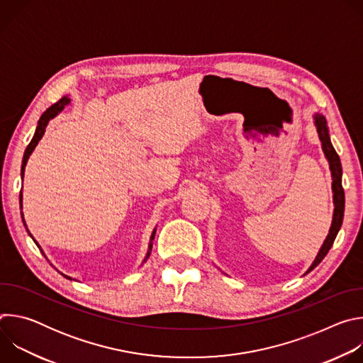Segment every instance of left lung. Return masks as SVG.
<instances>
[{
  "instance_id": "8db88e82",
  "label": "left lung",
  "mask_w": 363,
  "mask_h": 363,
  "mask_svg": "<svg viewBox=\"0 0 363 363\" xmlns=\"http://www.w3.org/2000/svg\"><path fill=\"white\" fill-rule=\"evenodd\" d=\"M315 119V125L319 133V139L322 142V149L325 152V157L329 162V168L332 172V191H333V203H335V211H333V220H332V225L329 230V234L323 242V245L320 247L315 262L312 263V266L308 267V270L306 272L310 273L312 272L322 260L326 257V254L329 252V250L333 245V241L342 227V221H343V213H345V191L342 186V164L339 160V155L336 153L332 142H330V136H329V129H328V122L325 119L323 115L320 113H315L313 116Z\"/></svg>"
}]
</instances>
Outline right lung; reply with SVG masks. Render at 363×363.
<instances>
[{
    "mask_svg": "<svg viewBox=\"0 0 363 363\" xmlns=\"http://www.w3.org/2000/svg\"><path fill=\"white\" fill-rule=\"evenodd\" d=\"M69 101H70V99L69 97H62L57 103H55V105H51L43 115H41V118H40V121H38V123H37V128H35V132H34V136H33V139H31V142L28 143V146H27V149H26V152H24V157H23V164H21V178L24 177V169H26V165H27V161H28V158H30V155H31V152L34 150V147L37 146V143H38V140L43 138V135H44V132H45V126L48 125V122H50V119H53V118H56L67 105H69ZM23 202V194L20 192V203ZM21 217H23V213H21ZM23 223H24V227H26V230H27V225H26V221H24V217H23ZM28 231V230H27ZM155 233H157V228L153 230V233H152V235H150V241L155 238ZM28 234H30V231H28ZM30 237L33 238V235L30 234ZM34 240V238H33ZM35 242V241H34ZM37 244V242H35ZM37 247L40 248V245L37 244ZM150 250H152V242L149 244V251H147V255H146V258L149 257V254H150ZM43 252V251H41ZM44 254V252H43ZM146 258H145V262H146ZM65 276V274H63ZM65 277H67V276H65ZM67 279H70V277H67Z\"/></svg>",
    "mask_w": 363,
    "mask_h": 363,
    "instance_id": "obj_1",
    "label": "right lung"
}]
</instances>
